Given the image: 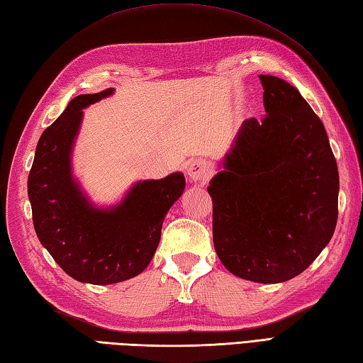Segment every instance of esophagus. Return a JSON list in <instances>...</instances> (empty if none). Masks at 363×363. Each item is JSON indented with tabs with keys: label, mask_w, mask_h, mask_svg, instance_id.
Segmentation results:
<instances>
[{
	"label": "esophagus",
	"mask_w": 363,
	"mask_h": 363,
	"mask_svg": "<svg viewBox=\"0 0 363 363\" xmlns=\"http://www.w3.org/2000/svg\"><path fill=\"white\" fill-rule=\"evenodd\" d=\"M187 173H189V178L191 181L204 182V181H207L210 178V174H212V170H210V167L204 161V159H195V161H191L189 164Z\"/></svg>",
	"instance_id": "1"
}]
</instances>
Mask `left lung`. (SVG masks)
<instances>
[{
  "instance_id": "left-lung-1",
  "label": "left lung",
  "mask_w": 363,
  "mask_h": 363,
  "mask_svg": "<svg viewBox=\"0 0 363 363\" xmlns=\"http://www.w3.org/2000/svg\"><path fill=\"white\" fill-rule=\"evenodd\" d=\"M259 80L266 116L242 122L207 191L218 258L233 275L271 284L301 274L333 238L339 170L300 92L274 75Z\"/></svg>"
}]
</instances>
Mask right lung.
I'll return each mask as SVG.
<instances>
[{
  "instance_id": "1",
  "label": "right lung",
  "mask_w": 363,
  "mask_h": 363,
  "mask_svg": "<svg viewBox=\"0 0 363 363\" xmlns=\"http://www.w3.org/2000/svg\"><path fill=\"white\" fill-rule=\"evenodd\" d=\"M114 88L72 99L37 143L28 195L37 237L74 280L121 283L145 269L161 240L168 210L185 189L181 172L138 181L121 202L99 207L72 174V151L83 109L109 97Z\"/></svg>"
}]
</instances>
